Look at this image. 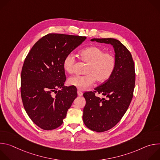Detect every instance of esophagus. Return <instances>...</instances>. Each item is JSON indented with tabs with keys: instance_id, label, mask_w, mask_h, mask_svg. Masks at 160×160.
Segmentation results:
<instances>
[{
	"instance_id": "1",
	"label": "esophagus",
	"mask_w": 160,
	"mask_h": 160,
	"mask_svg": "<svg viewBox=\"0 0 160 160\" xmlns=\"http://www.w3.org/2000/svg\"><path fill=\"white\" fill-rule=\"evenodd\" d=\"M77 93H78V95L79 96H82V95H83L82 92H81V91H80V90H78V91H77Z\"/></svg>"
}]
</instances>
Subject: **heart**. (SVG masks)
I'll list each match as a JSON object with an SVG mask.
<instances>
[{"mask_svg":"<svg viewBox=\"0 0 160 160\" xmlns=\"http://www.w3.org/2000/svg\"><path fill=\"white\" fill-rule=\"evenodd\" d=\"M81 60L87 63L85 75H75L69 78L68 84L80 90H85L92 86L96 80L104 82L108 80L115 72L117 66L115 56L98 46H89L80 52ZM76 58L73 54H67L62 62L64 70L68 73L74 72Z\"/></svg>","mask_w":160,"mask_h":160,"instance_id":"obj_1","label":"heart"}]
</instances>
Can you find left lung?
I'll list each match as a JSON object with an SVG mask.
<instances>
[{
  "mask_svg": "<svg viewBox=\"0 0 160 160\" xmlns=\"http://www.w3.org/2000/svg\"><path fill=\"white\" fill-rule=\"evenodd\" d=\"M91 41L112 45L117 59L112 76L93 92L83 94L86 100L83 113L84 124L91 130L102 132L115 127L128 108L135 87V65L131 53L118 40L92 38ZM96 93L107 99H101L95 96Z\"/></svg>",
  "mask_w": 160,
  "mask_h": 160,
  "instance_id": "1",
  "label": "left lung"
}]
</instances>
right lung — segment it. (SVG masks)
<instances>
[{
  "label": "right lung",
  "mask_w": 160,
  "mask_h": 160,
  "mask_svg": "<svg viewBox=\"0 0 160 160\" xmlns=\"http://www.w3.org/2000/svg\"><path fill=\"white\" fill-rule=\"evenodd\" d=\"M85 38L49 33L34 44L25 59L21 74L22 102L30 118L43 130L61 126L77 97L74 87L64 86L62 62Z\"/></svg>",
  "instance_id": "obj_1"
}]
</instances>
